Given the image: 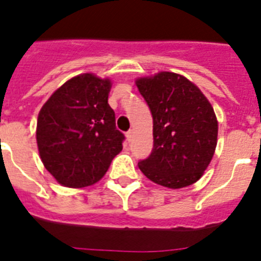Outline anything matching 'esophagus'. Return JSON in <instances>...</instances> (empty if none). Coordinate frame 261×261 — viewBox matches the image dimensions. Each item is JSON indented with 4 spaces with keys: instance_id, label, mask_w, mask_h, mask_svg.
I'll list each match as a JSON object with an SVG mask.
<instances>
[{
    "instance_id": "obj_1",
    "label": "esophagus",
    "mask_w": 261,
    "mask_h": 261,
    "mask_svg": "<svg viewBox=\"0 0 261 261\" xmlns=\"http://www.w3.org/2000/svg\"><path fill=\"white\" fill-rule=\"evenodd\" d=\"M125 136H126V140H128V141H132V140H133V130H128Z\"/></svg>"
}]
</instances>
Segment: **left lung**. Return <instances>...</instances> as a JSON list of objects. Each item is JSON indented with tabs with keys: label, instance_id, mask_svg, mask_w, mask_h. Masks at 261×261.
<instances>
[{
	"label": "left lung",
	"instance_id": "1",
	"mask_svg": "<svg viewBox=\"0 0 261 261\" xmlns=\"http://www.w3.org/2000/svg\"><path fill=\"white\" fill-rule=\"evenodd\" d=\"M138 91L153 116L151 154L138 162L142 174L177 190L196 183L213 158L218 121L200 89L171 71L138 78Z\"/></svg>",
	"mask_w": 261,
	"mask_h": 261
}]
</instances>
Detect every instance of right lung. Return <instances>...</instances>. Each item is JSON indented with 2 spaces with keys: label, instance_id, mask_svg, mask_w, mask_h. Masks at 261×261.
<instances>
[{
  "label": "right lung",
  "instance_id": "obj_1",
  "mask_svg": "<svg viewBox=\"0 0 261 261\" xmlns=\"http://www.w3.org/2000/svg\"><path fill=\"white\" fill-rule=\"evenodd\" d=\"M110 90L108 78L80 74L59 87L39 112L36 142L41 162L62 186L95 184L123 150L125 137L116 129Z\"/></svg>",
  "mask_w": 261,
  "mask_h": 261
}]
</instances>
